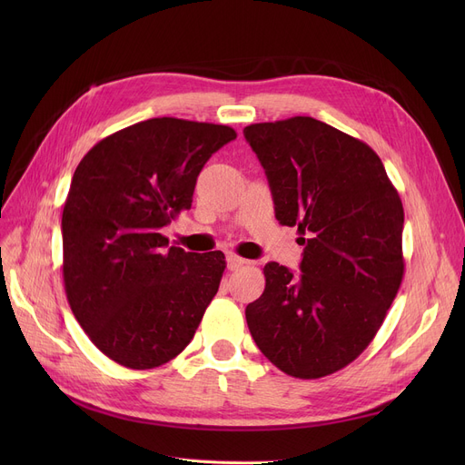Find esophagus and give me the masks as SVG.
<instances>
[{
  "instance_id": "1",
  "label": "esophagus",
  "mask_w": 465,
  "mask_h": 465,
  "mask_svg": "<svg viewBox=\"0 0 465 465\" xmlns=\"http://www.w3.org/2000/svg\"><path fill=\"white\" fill-rule=\"evenodd\" d=\"M226 262H228V270H230V272H237V270H241L242 265L249 263V260L241 258V256H237V254H228V256H226Z\"/></svg>"
}]
</instances>
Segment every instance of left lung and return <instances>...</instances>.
<instances>
[{
    "label": "left lung",
    "mask_w": 465,
    "mask_h": 465,
    "mask_svg": "<svg viewBox=\"0 0 465 465\" xmlns=\"http://www.w3.org/2000/svg\"><path fill=\"white\" fill-rule=\"evenodd\" d=\"M270 183L275 216L298 226L300 273L265 263L247 305L251 335L286 375L343 370L377 335L403 279V205L370 144L311 116L245 130Z\"/></svg>",
    "instance_id": "8db88e82"
}]
</instances>
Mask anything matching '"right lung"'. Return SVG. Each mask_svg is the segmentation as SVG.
<instances>
[{"mask_svg":"<svg viewBox=\"0 0 465 465\" xmlns=\"http://www.w3.org/2000/svg\"><path fill=\"white\" fill-rule=\"evenodd\" d=\"M235 137L223 124L143 120L94 144L73 173L62 214L67 302L124 368L181 354L218 292L224 254L169 247L162 228L192 207L200 171Z\"/></svg>","mask_w":465,"mask_h":465,"instance_id":"right-lung-1","label":"right lung"}]
</instances>
